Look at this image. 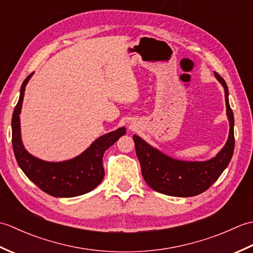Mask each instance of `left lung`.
I'll return each mask as SVG.
<instances>
[{
  "mask_svg": "<svg viewBox=\"0 0 253 253\" xmlns=\"http://www.w3.org/2000/svg\"><path fill=\"white\" fill-rule=\"evenodd\" d=\"M225 90V102L229 121V136L225 147L215 158L206 162H184L161 153L157 149L133 135L136 153L142 176L153 190L174 197H193L209 189L227 168L235 148L234 114L228 102V88L225 80L214 73Z\"/></svg>",
  "mask_w": 253,
  "mask_h": 253,
  "instance_id": "1",
  "label": "left lung"
}]
</instances>
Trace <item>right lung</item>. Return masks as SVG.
<instances>
[{"label": "right lung", "instance_id": "1", "mask_svg": "<svg viewBox=\"0 0 253 253\" xmlns=\"http://www.w3.org/2000/svg\"><path fill=\"white\" fill-rule=\"evenodd\" d=\"M32 74L21 84L18 103L15 106L12 117V142L16 161L34 184L53 197L71 198L84 195L101 184L104 177L102 159L105 150L125 135L126 129L122 127L106 133L96 139L82 155L65 162H45L32 157L26 151L21 142L19 124L25 88Z\"/></svg>", "mask_w": 253, "mask_h": 253}]
</instances>
